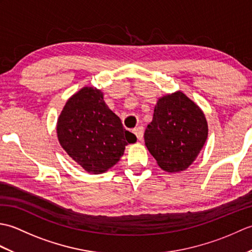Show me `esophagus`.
<instances>
[{
  "label": "esophagus",
  "mask_w": 252,
  "mask_h": 252,
  "mask_svg": "<svg viewBox=\"0 0 252 252\" xmlns=\"http://www.w3.org/2000/svg\"><path fill=\"white\" fill-rule=\"evenodd\" d=\"M133 132H134V134L136 135L137 140L138 141H143V136H144V127L141 126H137L135 127L134 130H133Z\"/></svg>",
  "instance_id": "34e87169"
}]
</instances>
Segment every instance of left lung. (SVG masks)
Listing matches in <instances>:
<instances>
[{
    "label": "left lung",
    "mask_w": 252,
    "mask_h": 252,
    "mask_svg": "<svg viewBox=\"0 0 252 252\" xmlns=\"http://www.w3.org/2000/svg\"><path fill=\"white\" fill-rule=\"evenodd\" d=\"M208 137L201 109L180 92L159 98L144 140L157 163L167 172L184 171L195 161Z\"/></svg>",
    "instance_id": "1"
}]
</instances>
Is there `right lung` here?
<instances>
[{"label":"right lung","mask_w":252,"mask_h":252,"mask_svg":"<svg viewBox=\"0 0 252 252\" xmlns=\"http://www.w3.org/2000/svg\"><path fill=\"white\" fill-rule=\"evenodd\" d=\"M56 130L66 153L93 174L114 167L127 144L136 141L106 105L100 90L93 87H84L67 100Z\"/></svg>","instance_id":"1"}]
</instances>
